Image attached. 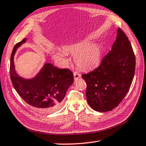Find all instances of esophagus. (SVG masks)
Instances as JSON below:
<instances>
[{
    "instance_id": "esophagus-1",
    "label": "esophagus",
    "mask_w": 146,
    "mask_h": 146,
    "mask_svg": "<svg viewBox=\"0 0 146 146\" xmlns=\"http://www.w3.org/2000/svg\"><path fill=\"white\" fill-rule=\"evenodd\" d=\"M73 74H74V80H75L81 77V74L79 73L78 72H74Z\"/></svg>"
}]
</instances>
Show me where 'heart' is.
I'll list each match as a JSON object with an SVG mask.
<instances>
[{
  "label": "heart",
  "instance_id": "b5f03b06",
  "mask_svg": "<svg viewBox=\"0 0 146 146\" xmlns=\"http://www.w3.org/2000/svg\"><path fill=\"white\" fill-rule=\"evenodd\" d=\"M88 42H82L70 45L64 47V52L56 50L53 55L57 58L66 60V53L75 54L74 62L77 66L82 69H90L97 65L101 59V48L97 45L92 44L88 45Z\"/></svg>",
  "mask_w": 146,
  "mask_h": 146
}]
</instances>
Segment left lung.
I'll return each mask as SVG.
<instances>
[{
	"instance_id": "left-lung-1",
	"label": "left lung",
	"mask_w": 146,
	"mask_h": 146,
	"mask_svg": "<svg viewBox=\"0 0 146 146\" xmlns=\"http://www.w3.org/2000/svg\"><path fill=\"white\" fill-rule=\"evenodd\" d=\"M135 58L131 42L118 28L111 50L91 72L81 75L86 83L88 103L94 110L110 111L126 95L133 82Z\"/></svg>"
}]
</instances>
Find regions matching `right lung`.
<instances>
[{
	"label": "right lung",
	"instance_id": "right-lung-1",
	"mask_svg": "<svg viewBox=\"0 0 146 146\" xmlns=\"http://www.w3.org/2000/svg\"><path fill=\"white\" fill-rule=\"evenodd\" d=\"M26 42L23 38L14 46L11 56L10 74L13 87L27 103L42 113H50L58 108L68 88L73 83V73L69 69H59L46 63L32 79L20 77L15 70L13 56L17 49Z\"/></svg>",
	"mask_w": 146,
	"mask_h": 146
}]
</instances>
